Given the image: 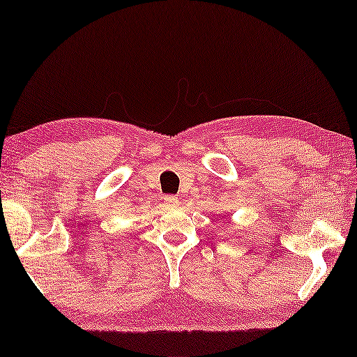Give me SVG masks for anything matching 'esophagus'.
I'll use <instances>...</instances> for the list:
<instances>
[{"instance_id":"obj_1","label":"esophagus","mask_w":357,"mask_h":357,"mask_svg":"<svg viewBox=\"0 0 357 357\" xmlns=\"http://www.w3.org/2000/svg\"><path fill=\"white\" fill-rule=\"evenodd\" d=\"M165 202H166L167 207H177L178 204H180L177 197H174V196H167L166 199H165Z\"/></svg>"}]
</instances>
